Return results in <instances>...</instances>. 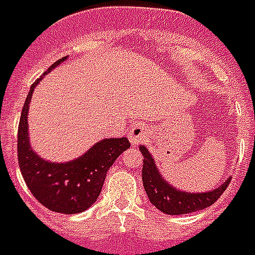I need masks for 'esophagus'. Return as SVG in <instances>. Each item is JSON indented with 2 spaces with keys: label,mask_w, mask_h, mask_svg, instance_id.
<instances>
[{
  "label": "esophagus",
  "mask_w": 255,
  "mask_h": 255,
  "mask_svg": "<svg viewBox=\"0 0 255 255\" xmlns=\"http://www.w3.org/2000/svg\"><path fill=\"white\" fill-rule=\"evenodd\" d=\"M147 128L142 125H136L129 130V140H130L131 145H138L141 144L145 138H147Z\"/></svg>",
  "instance_id": "esophagus-1"
}]
</instances>
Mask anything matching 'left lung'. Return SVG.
Instances as JSON below:
<instances>
[{
  "label": "left lung",
  "instance_id": "obj_1",
  "mask_svg": "<svg viewBox=\"0 0 255 255\" xmlns=\"http://www.w3.org/2000/svg\"><path fill=\"white\" fill-rule=\"evenodd\" d=\"M140 151L144 156L141 171L142 185L147 192L148 199L158 210L166 214L180 216V214H188L194 211L203 210L213 205L223 195L231 182V178H227L223 185L209 192H199V194L182 192L171 187L170 184L160 176L158 167L155 166V160L152 159L147 148L140 145Z\"/></svg>",
  "mask_w": 255,
  "mask_h": 255
}]
</instances>
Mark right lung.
Instances as JSON below:
<instances>
[{"instance_id": "1", "label": "right lung", "mask_w": 255, "mask_h": 255, "mask_svg": "<svg viewBox=\"0 0 255 255\" xmlns=\"http://www.w3.org/2000/svg\"><path fill=\"white\" fill-rule=\"evenodd\" d=\"M67 59L55 61L32 84L21 110L17 131V159L21 176L35 199L49 210L63 214L82 213L95 203L102 192L108 169L121 153L130 147L126 137L104 138L89 151L71 162L56 163L42 159L28 141V104L37 84L56 66Z\"/></svg>"}]
</instances>
